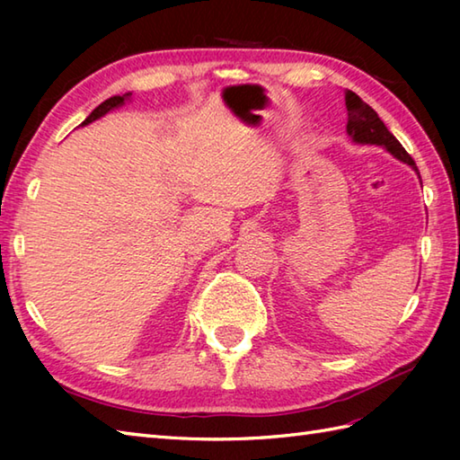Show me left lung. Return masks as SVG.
Here are the masks:
<instances>
[{
    "mask_svg": "<svg viewBox=\"0 0 460 460\" xmlns=\"http://www.w3.org/2000/svg\"><path fill=\"white\" fill-rule=\"evenodd\" d=\"M344 99L348 109V134L354 138V142L384 146V148L387 152H392L397 160L409 164L419 173L415 160L407 154L403 146L399 144L395 136L387 130V126L381 122L377 112L371 109L369 104L361 101L356 93L346 91Z\"/></svg>",
    "mask_w": 460,
    "mask_h": 460,
    "instance_id": "1",
    "label": "left lung"
}]
</instances>
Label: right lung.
<instances>
[{"label":"right lung","mask_w":460,"mask_h":460,"mask_svg":"<svg viewBox=\"0 0 460 460\" xmlns=\"http://www.w3.org/2000/svg\"><path fill=\"white\" fill-rule=\"evenodd\" d=\"M126 96H128V94H124V96H112V99H109V101H104L102 104H99V106H96V109L91 112V116H89V119H86L83 124H91L93 120H96V119H101V116L102 114H106V112H109V111H112V109H116V106H120L122 102H124V99H126Z\"/></svg>","instance_id":"right-lung-1"}]
</instances>
